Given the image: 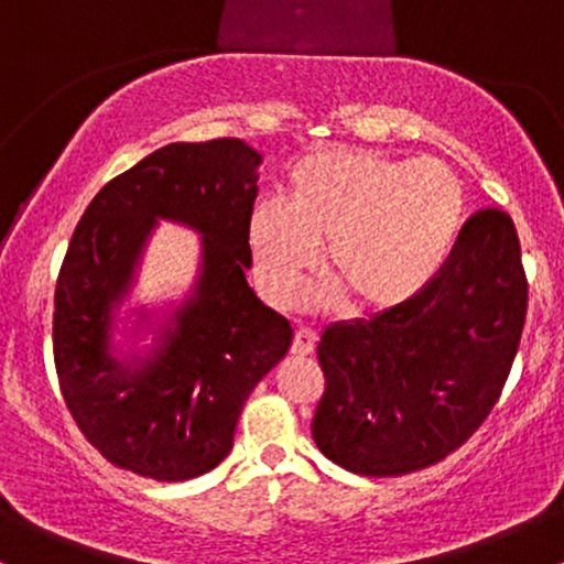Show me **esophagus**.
<instances>
[{"instance_id":"34e87169","label":"esophagus","mask_w":564,"mask_h":564,"mask_svg":"<svg viewBox=\"0 0 564 564\" xmlns=\"http://www.w3.org/2000/svg\"><path fill=\"white\" fill-rule=\"evenodd\" d=\"M315 341H318V336H315L313 328L300 326V328H296V334H294V345H291V355H296V358H307V355H313Z\"/></svg>"}]
</instances>
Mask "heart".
Returning <instances> with one entry per match:
<instances>
[{
    "instance_id": "1",
    "label": "heart",
    "mask_w": 564,
    "mask_h": 564,
    "mask_svg": "<svg viewBox=\"0 0 564 564\" xmlns=\"http://www.w3.org/2000/svg\"><path fill=\"white\" fill-rule=\"evenodd\" d=\"M464 217V187L435 159L321 151L289 177L286 206L264 200L249 223L254 268L291 304L323 251V278L352 307H394L435 278Z\"/></svg>"
}]
</instances>
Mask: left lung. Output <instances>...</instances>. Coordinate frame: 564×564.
Listing matches in <instances>:
<instances>
[{"label":"left lung","mask_w":564,"mask_h":564,"mask_svg":"<svg viewBox=\"0 0 564 564\" xmlns=\"http://www.w3.org/2000/svg\"><path fill=\"white\" fill-rule=\"evenodd\" d=\"M528 313L520 238L485 206L411 300L321 334L326 390L313 440L366 477L426 469L462 448L501 398Z\"/></svg>","instance_id":"obj_1"}]
</instances>
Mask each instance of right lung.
Wrapping results in <instances>:
<instances>
[{
	"label": "right lung",
	"mask_w": 564,
	"mask_h": 564,
	"mask_svg": "<svg viewBox=\"0 0 564 564\" xmlns=\"http://www.w3.org/2000/svg\"><path fill=\"white\" fill-rule=\"evenodd\" d=\"M260 161L238 138L172 142L102 185L70 236L55 286V371L79 432L113 467L161 482L215 469L246 398L289 352V321L246 283ZM156 216L205 232V275L158 358L129 372L107 355V313Z\"/></svg>",
	"instance_id": "add662e5"
}]
</instances>
